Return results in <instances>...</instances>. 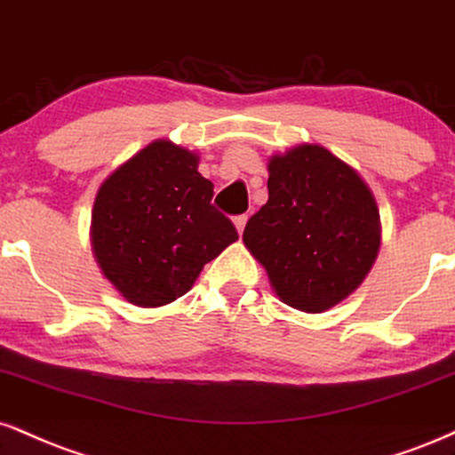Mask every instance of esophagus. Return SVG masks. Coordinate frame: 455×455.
<instances>
[{
	"instance_id": "34e87169",
	"label": "esophagus",
	"mask_w": 455,
	"mask_h": 455,
	"mask_svg": "<svg viewBox=\"0 0 455 455\" xmlns=\"http://www.w3.org/2000/svg\"><path fill=\"white\" fill-rule=\"evenodd\" d=\"M235 227H237V231H239V235L243 233V228H245V222H248V213H242V216H235Z\"/></svg>"
}]
</instances>
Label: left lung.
<instances>
[{
  "label": "left lung",
  "mask_w": 455,
  "mask_h": 455,
  "mask_svg": "<svg viewBox=\"0 0 455 455\" xmlns=\"http://www.w3.org/2000/svg\"><path fill=\"white\" fill-rule=\"evenodd\" d=\"M269 201L243 243L290 307L320 314L352 294L379 250V213L360 175L322 146L269 163Z\"/></svg>",
  "instance_id": "8db88e82"
}]
</instances>
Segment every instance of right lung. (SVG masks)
I'll return each mask as SVG.
<instances>
[{
	"instance_id": "right-lung-1",
	"label": "right lung",
	"mask_w": 455,
	"mask_h": 455,
	"mask_svg": "<svg viewBox=\"0 0 455 455\" xmlns=\"http://www.w3.org/2000/svg\"><path fill=\"white\" fill-rule=\"evenodd\" d=\"M199 158L158 140L118 167L97 193L92 248L103 275L129 303L161 307L193 288L205 262L237 242L212 205Z\"/></svg>"
}]
</instances>
